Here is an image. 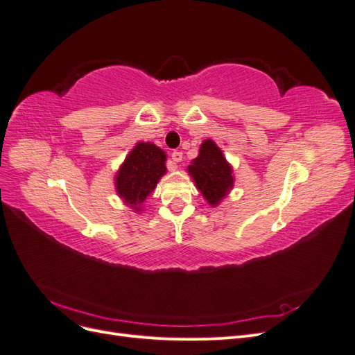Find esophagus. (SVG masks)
Listing matches in <instances>:
<instances>
[{
    "instance_id": "1",
    "label": "esophagus",
    "mask_w": 355,
    "mask_h": 355,
    "mask_svg": "<svg viewBox=\"0 0 355 355\" xmlns=\"http://www.w3.org/2000/svg\"><path fill=\"white\" fill-rule=\"evenodd\" d=\"M182 158H184V157H182V153H179V151H175V153H171V159H173V163H175V168H178V163H180V161H182Z\"/></svg>"
}]
</instances>
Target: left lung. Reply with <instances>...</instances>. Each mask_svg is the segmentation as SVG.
Listing matches in <instances>:
<instances>
[{
	"label": "left lung",
	"mask_w": 355,
	"mask_h": 355,
	"mask_svg": "<svg viewBox=\"0 0 355 355\" xmlns=\"http://www.w3.org/2000/svg\"><path fill=\"white\" fill-rule=\"evenodd\" d=\"M187 171L211 207L219 206L234 188L232 166L211 139L201 142L198 155L191 161Z\"/></svg>",
	"instance_id": "8db88e82"
}]
</instances>
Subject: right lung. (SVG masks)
Listing matches in <instances>:
<instances>
[{
  "instance_id": "right-lung-1",
  "label": "right lung",
  "mask_w": 355,
  "mask_h": 355,
  "mask_svg": "<svg viewBox=\"0 0 355 355\" xmlns=\"http://www.w3.org/2000/svg\"><path fill=\"white\" fill-rule=\"evenodd\" d=\"M167 155L153 142H137L116 170L114 184L123 204L136 213L144 210L145 200L167 173Z\"/></svg>"
}]
</instances>
